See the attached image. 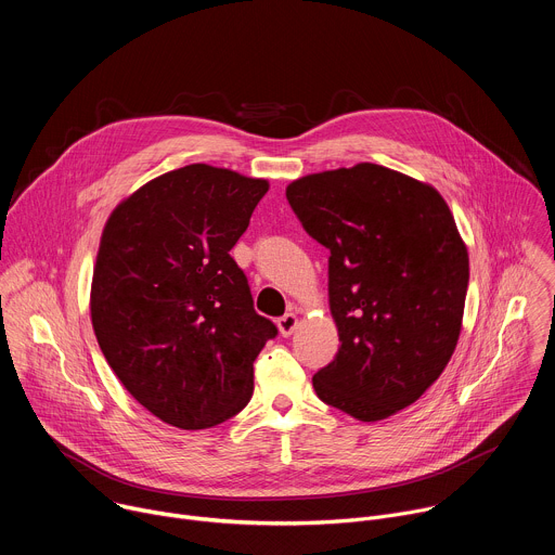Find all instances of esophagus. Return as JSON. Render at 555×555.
Instances as JSON below:
<instances>
[{
	"label": "esophagus",
	"instance_id": "esophagus-1",
	"mask_svg": "<svg viewBox=\"0 0 555 555\" xmlns=\"http://www.w3.org/2000/svg\"><path fill=\"white\" fill-rule=\"evenodd\" d=\"M276 325H279V332H281V336H292L294 334V330L298 327V315L296 313H285V315H281V319L276 321Z\"/></svg>",
	"mask_w": 555,
	"mask_h": 555
}]
</instances>
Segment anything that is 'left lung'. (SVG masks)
I'll list each match as a JSON object with an SVG mask.
<instances>
[{"label": "left lung", "mask_w": 555, "mask_h": 555, "mask_svg": "<svg viewBox=\"0 0 555 555\" xmlns=\"http://www.w3.org/2000/svg\"><path fill=\"white\" fill-rule=\"evenodd\" d=\"M285 195L330 250L340 347L313 375L315 395L360 422L386 420L456 349L469 259L454 217L435 186L371 163L298 178Z\"/></svg>", "instance_id": "obj_1"}]
</instances>
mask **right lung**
<instances>
[{
	"instance_id": "obj_1",
	"label": "right lung",
	"mask_w": 555,
	"mask_h": 555,
	"mask_svg": "<svg viewBox=\"0 0 555 555\" xmlns=\"http://www.w3.org/2000/svg\"><path fill=\"white\" fill-rule=\"evenodd\" d=\"M268 189L189 165L133 191L103 228L92 327L131 398L165 424L210 428L253 398V364L276 327L230 250Z\"/></svg>"
}]
</instances>
